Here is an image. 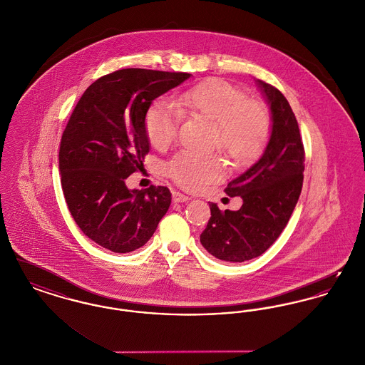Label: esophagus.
Listing matches in <instances>:
<instances>
[{
  "label": "esophagus",
  "mask_w": 365,
  "mask_h": 365,
  "mask_svg": "<svg viewBox=\"0 0 365 365\" xmlns=\"http://www.w3.org/2000/svg\"><path fill=\"white\" fill-rule=\"evenodd\" d=\"M173 200H174V202H186V201L190 200V197H187V195L179 192V191H174L173 192Z\"/></svg>",
  "instance_id": "1"
}]
</instances>
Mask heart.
Here are the masks:
<instances>
[{"label":"heart","instance_id":"heart-1","mask_svg":"<svg viewBox=\"0 0 365 365\" xmlns=\"http://www.w3.org/2000/svg\"><path fill=\"white\" fill-rule=\"evenodd\" d=\"M185 113L200 116L215 124V145L235 163L243 164L257 156L269 137V118L256 101H250L240 87L223 79H208L185 91L180 108L158 100L145 118L146 134L157 148H167L178 135ZM167 173L180 187L200 190L225 175L220 157L182 152L171 160Z\"/></svg>","mask_w":365,"mask_h":365}]
</instances>
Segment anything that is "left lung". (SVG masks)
Returning <instances> with one entry per match:
<instances>
[{
    "label": "left lung",
    "instance_id": "left-lung-1",
    "mask_svg": "<svg viewBox=\"0 0 365 365\" xmlns=\"http://www.w3.org/2000/svg\"><path fill=\"white\" fill-rule=\"evenodd\" d=\"M271 110V134L259 161L231 180L230 197H241L238 210L225 212L213 202L200 235L216 259L243 262L261 256L287 225L304 180V145L292 106L277 87L256 81Z\"/></svg>",
    "mask_w": 365,
    "mask_h": 365
}]
</instances>
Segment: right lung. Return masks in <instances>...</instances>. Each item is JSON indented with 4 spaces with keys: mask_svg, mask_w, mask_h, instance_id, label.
Wrapping results in <instances>:
<instances>
[{
    "mask_svg": "<svg viewBox=\"0 0 365 365\" xmlns=\"http://www.w3.org/2000/svg\"><path fill=\"white\" fill-rule=\"evenodd\" d=\"M190 76L115 71L87 87L71 115L58 152L66 202L83 234L110 252L143 246L171 205L167 187L131 190L125 179L149 153L145 118L153 100Z\"/></svg>",
    "mask_w": 365,
    "mask_h": 365,
    "instance_id": "obj_1",
    "label": "right lung"
}]
</instances>
